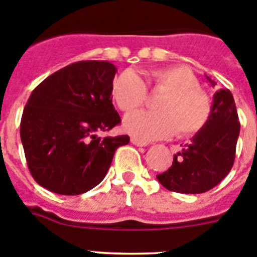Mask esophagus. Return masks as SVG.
Returning a JSON list of instances; mask_svg holds the SVG:
<instances>
[{
  "mask_svg": "<svg viewBox=\"0 0 257 257\" xmlns=\"http://www.w3.org/2000/svg\"><path fill=\"white\" fill-rule=\"evenodd\" d=\"M131 143H133L134 145H138V147H147V145L149 144L148 142L139 139V138H131Z\"/></svg>",
  "mask_w": 257,
  "mask_h": 257,
  "instance_id": "obj_1",
  "label": "esophagus"
}]
</instances>
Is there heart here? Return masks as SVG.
Masks as SVG:
<instances>
[{"label":"heart","instance_id":"1","mask_svg":"<svg viewBox=\"0 0 257 257\" xmlns=\"http://www.w3.org/2000/svg\"><path fill=\"white\" fill-rule=\"evenodd\" d=\"M145 85L154 92H163L154 104L157 112L131 113L124 118V128L143 139H161L174 134L189 138L206 126L211 115V100L199 88L189 69L170 67L152 72ZM133 70L118 74L112 83V94L117 106L133 112L147 100V87Z\"/></svg>","mask_w":257,"mask_h":257}]
</instances>
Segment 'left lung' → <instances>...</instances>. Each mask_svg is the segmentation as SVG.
Returning a JSON list of instances; mask_svg holds the SVG:
<instances>
[{
  "instance_id": "obj_1",
  "label": "left lung",
  "mask_w": 257,
  "mask_h": 257,
  "mask_svg": "<svg viewBox=\"0 0 257 257\" xmlns=\"http://www.w3.org/2000/svg\"><path fill=\"white\" fill-rule=\"evenodd\" d=\"M207 77V76H206ZM215 87L216 82L207 77ZM240 124L233 95L228 88L213 94L211 115L206 126L174 156L172 166L157 175L166 189L198 194L216 187L233 167Z\"/></svg>"
}]
</instances>
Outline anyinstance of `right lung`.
Returning <instances> with one entry per match:
<instances>
[{"label": "right lung", "mask_w": 257, "mask_h": 257, "mask_svg": "<svg viewBox=\"0 0 257 257\" xmlns=\"http://www.w3.org/2000/svg\"><path fill=\"white\" fill-rule=\"evenodd\" d=\"M117 68L86 60L61 68L32 91L20 138L32 176L50 192L78 196L105 178L127 135L100 138L121 123L112 103Z\"/></svg>", "instance_id": "1"}]
</instances>
